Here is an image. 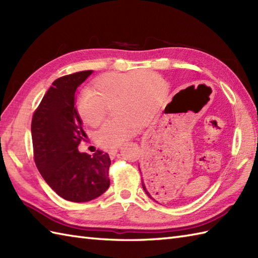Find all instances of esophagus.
Listing matches in <instances>:
<instances>
[{
    "label": "esophagus",
    "mask_w": 258,
    "mask_h": 258,
    "mask_svg": "<svg viewBox=\"0 0 258 258\" xmlns=\"http://www.w3.org/2000/svg\"><path fill=\"white\" fill-rule=\"evenodd\" d=\"M117 152H118V147H113V149L108 150V154L113 158V157H115V155L117 154Z\"/></svg>",
    "instance_id": "obj_1"
}]
</instances>
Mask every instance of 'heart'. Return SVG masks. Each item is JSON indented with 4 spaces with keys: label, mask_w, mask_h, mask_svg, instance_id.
<instances>
[{
    "label": "heart",
    "mask_w": 258,
    "mask_h": 258,
    "mask_svg": "<svg viewBox=\"0 0 258 258\" xmlns=\"http://www.w3.org/2000/svg\"><path fill=\"white\" fill-rule=\"evenodd\" d=\"M164 100V81L151 70L105 73L94 81L93 93L84 91L76 100V111L92 127L101 124L106 105L113 104L116 117L104 124L96 134L103 147H116L138 132L142 123L154 118Z\"/></svg>",
    "instance_id": "obj_1"
}]
</instances>
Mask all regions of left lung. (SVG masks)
Listing matches in <instances>:
<instances>
[{
	"label": "left lung",
	"instance_id": "1",
	"mask_svg": "<svg viewBox=\"0 0 258 258\" xmlns=\"http://www.w3.org/2000/svg\"><path fill=\"white\" fill-rule=\"evenodd\" d=\"M142 186H143V189L145 190V193H146V195L150 197V199H152V200H154V201H161L160 200V197L162 196L161 194V190H158V188H154V184H150V182H143V180H142Z\"/></svg>",
	"mask_w": 258,
	"mask_h": 258
}]
</instances>
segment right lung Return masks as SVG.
<instances>
[{"mask_svg":"<svg viewBox=\"0 0 258 258\" xmlns=\"http://www.w3.org/2000/svg\"><path fill=\"white\" fill-rule=\"evenodd\" d=\"M93 73L82 71L55 80L32 118V141L38 172L62 199L83 203L101 196L109 186L107 153H81L86 134L75 107L76 89Z\"/></svg>","mask_w":258,"mask_h":258,"instance_id":"right-lung-1","label":"right lung"}]
</instances>
